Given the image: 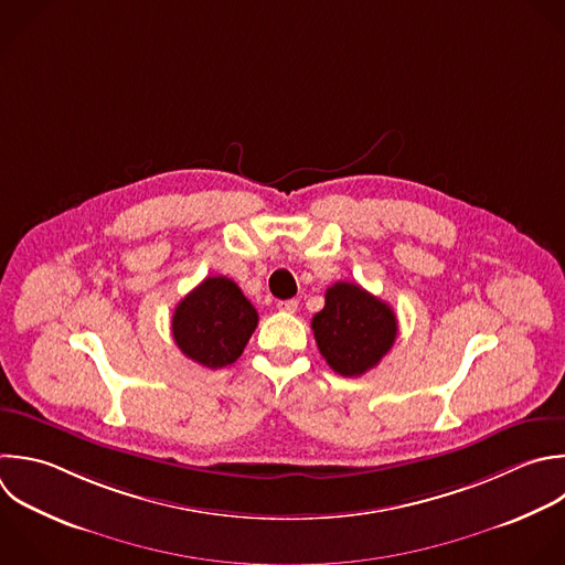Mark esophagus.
Wrapping results in <instances>:
<instances>
[{"label":"esophagus","mask_w":565,"mask_h":565,"mask_svg":"<svg viewBox=\"0 0 565 565\" xmlns=\"http://www.w3.org/2000/svg\"><path fill=\"white\" fill-rule=\"evenodd\" d=\"M276 307H278V311H282V313H296V311H298V300H296V298L278 300Z\"/></svg>","instance_id":"esophagus-1"}]
</instances>
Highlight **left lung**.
Returning <instances> with one entry per match:
<instances>
[{
	"label": "left lung",
	"instance_id": "left-lung-1",
	"mask_svg": "<svg viewBox=\"0 0 565 565\" xmlns=\"http://www.w3.org/2000/svg\"><path fill=\"white\" fill-rule=\"evenodd\" d=\"M318 349L327 364L358 377L391 351L397 335L393 309L353 282H335L324 294V309L311 320Z\"/></svg>",
	"mask_w": 565,
	"mask_h": 565
}]
</instances>
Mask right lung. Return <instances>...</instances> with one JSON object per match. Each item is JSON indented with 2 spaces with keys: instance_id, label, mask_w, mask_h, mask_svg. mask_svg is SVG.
I'll return each instance as SVG.
<instances>
[{
  "instance_id": "add662e5",
  "label": "right lung",
  "mask_w": 565,
  "mask_h": 565,
  "mask_svg": "<svg viewBox=\"0 0 565 565\" xmlns=\"http://www.w3.org/2000/svg\"><path fill=\"white\" fill-rule=\"evenodd\" d=\"M258 324L254 305L225 278H205L174 309L172 335L183 355L207 369L236 362Z\"/></svg>"
}]
</instances>
